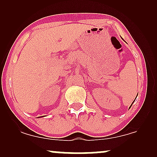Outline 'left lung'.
I'll return each mask as SVG.
<instances>
[{
	"label": "left lung",
	"instance_id": "left-lung-1",
	"mask_svg": "<svg viewBox=\"0 0 157 157\" xmlns=\"http://www.w3.org/2000/svg\"><path fill=\"white\" fill-rule=\"evenodd\" d=\"M137 95H138V94H137ZM134 101H135V99H134ZM134 101H133V102H132V105H131V106H132V104H133V103H134ZM131 106H130V107H131Z\"/></svg>",
	"mask_w": 157,
	"mask_h": 157
}]
</instances>
